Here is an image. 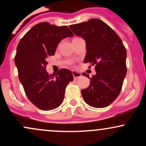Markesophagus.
Returning a JSON list of instances; mask_svg holds the SVG:
<instances>
[{
    "label": "esophagus",
    "instance_id": "obj_1",
    "mask_svg": "<svg viewBox=\"0 0 146 146\" xmlns=\"http://www.w3.org/2000/svg\"><path fill=\"white\" fill-rule=\"evenodd\" d=\"M73 78H74L75 80H78V79L82 77L81 73H79V72L75 71H73Z\"/></svg>",
    "mask_w": 146,
    "mask_h": 146
}]
</instances>
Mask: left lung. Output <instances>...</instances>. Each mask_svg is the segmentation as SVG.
I'll use <instances>...</instances> for the list:
<instances>
[{
    "label": "left lung",
    "instance_id": "8db88e82",
    "mask_svg": "<svg viewBox=\"0 0 146 146\" xmlns=\"http://www.w3.org/2000/svg\"><path fill=\"white\" fill-rule=\"evenodd\" d=\"M74 34L86 41L84 63L95 65L96 75L89 78L90 85L82 90L83 100L94 108H104L116 100L126 75V50L121 38L101 20L70 25Z\"/></svg>",
    "mask_w": 146,
    "mask_h": 146
}]
</instances>
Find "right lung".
<instances>
[{
    "label": "right lung",
    "mask_w": 146,
    "mask_h": 146,
    "mask_svg": "<svg viewBox=\"0 0 146 146\" xmlns=\"http://www.w3.org/2000/svg\"><path fill=\"white\" fill-rule=\"evenodd\" d=\"M73 36L68 27L44 22L33 26L18 43L14 58L18 78L29 101L39 109L51 110L60 106L65 88L73 80L72 72L66 68L53 75L46 71L47 57L55 54L62 40Z\"/></svg>",
    "instance_id": "right-lung-1"
}]
</instances>
